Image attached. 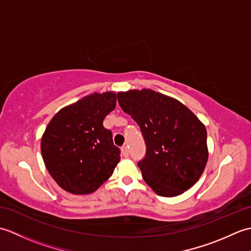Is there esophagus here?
Masks as SVG:
<instances>
[{
  "instance_id": "obj_1",
  "label": "esophagus",
  "mask_w": 251,
  "mask_h": 251,
  "mask_svg": "<svg viewBox=\"0 0 251 251\" xmlns=\"http://www.w3.org/2000/svg\"><path fill=\"white\" fill-rule=\"evenodd\" d=\"M121 152H122L123 156H124V157H128V156H129L128 150H127V147H126V146H124V147H122V148H121Z\"/></svg>"
}]
</instances>
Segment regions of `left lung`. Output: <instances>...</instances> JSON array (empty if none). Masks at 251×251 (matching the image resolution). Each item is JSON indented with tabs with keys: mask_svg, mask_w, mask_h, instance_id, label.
<instances>
[{
	"mask_svg": "<svg viewBox=\"0 0 251 251\" xmlns=\"http://www.w3.org/2000/svg\"><path fill=\"white\" fill-rule=\"evenodd\" d=\"M122 110L139 125L147 146L138 163L156 194L174 197L192 188L208 161L206 127L179 100L152 89L117 94Z\"/></svg>",
	"mask_w": 251,
	"mask_h": 251,
	"instance_id": "1",
	"label": "left lung"
}]
</instances>
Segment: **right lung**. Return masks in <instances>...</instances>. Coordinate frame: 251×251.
Masks as SVG:
<instances>
[{
  "instance_id": "right-lung-1",
  "label": "right lung",
  "mask_w": 251,
  "mask_h": 251,
  "mask_svg": "<svg viewBox=\"0 0 251 251\" xmlns=\"http://www.w3.org/2000/svg\"><path fill=\"white\" fill-rule=\"evenodd\" d=\"M115 104L114 92L90 94L58 111L47 125L42 157L51 178L69 193H93L119 164L120 149L103 127Z\"/></svg>"
}]
</instances>
